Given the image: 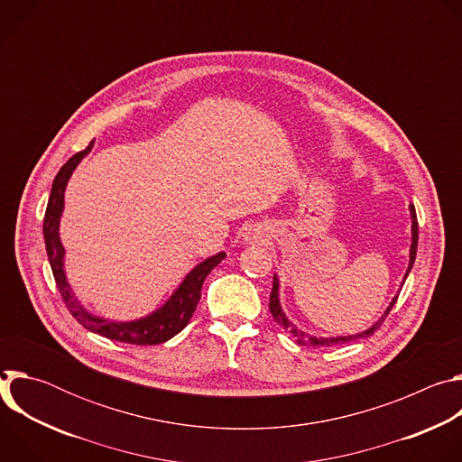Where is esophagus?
Segmentation results:
<instances>
[{
    "mask_svg": "<svg viewBox=\"0 0 462 462\" xmlns=\"http://www.w3.org/2000/svg\"><path fill=\"white\" fill-rule=\"evenodd\" d=\"M269 230L263 225H252L243 232V241L248 245H259L263 241H267Z\"/></svg>",
    "mask_w": 462,
    "mask_h": 462,
    "instance_id": "esophagus-1",
    "label": "esophagus"
}]
</instances>
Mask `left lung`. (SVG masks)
I'll return each instance as SVG.
<instances>
[{
    "label": "left lung",
    "instance_id": "left-lung-1",
    "mask_svg": "<svg viewBox=\"0 0 462 462\" xmlns=\"http://www.w3.org/2000/svg\"><path fill=\"white\" fill-rule=\"evenodd\" d=\"M410 217H411V245H410V263H408V271H406V274H404V280H402V283H401V289H402V285H404V282H406V278L410 276V273H411V269H413V263H415V257H417V241H419V223H417V214H415V207L413 205H410ZM399 289V291H401ZM397 298H399V292H397V296H394L393 300H391V303L387 305V309L383 310V314L371 325V327H367L365 331H362V333H355V335H347V337H331V338H323V337H319V338H316V337H312V335H307L305 331H301L300 327H296L289 318H287V314L283 312V309H282V303H280V278H278V274H274V283H273V292H271V303H269V307H271V312H273V318L276 319V323L282 327V328H285V331L289 333V337L298 344V346H312V347H318V346H335V344H347V342H355V340H360V338H367V337H371L376 328L382 325V321L385 319V316H387V312L391 310V307L394 305V301H397Z\"/></svg>",
    "mask_w": 462,
    "mask_h": 462
}]
</instances>
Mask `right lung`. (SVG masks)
I'll list each match as a JSON object with an SVG mask.
<instances>
[{
  "label": "right lung",
  "mask_w": 462,
  "mask_h": 462,
  "mask_svg": "<svg viewBox=\"0 0 462 462\" xmlns=\"http://www.w3.org/2000/svg\"><path fill=\"white\" fill-rule=\"evenodd\" d=\"M95 143H91L84 152L73 155L68 162H65L58 175L52 180L51 195H49V203L45 210V219H43V239H45V248L49 255L51 269L54 274V282L58 285V291L68 305L69 312L73 318L84 325L88 331L97 333L104 338L115 340V342H124V344H134V346H157L164 344L175 335H179L182 328L188 325L189 318L193 316L197 303L201 300V287L207 276L219 265V263L225 259V252H217L205 261H201L199 265H195L184 280L179 283V287L173 291V294L153 312L137 318V319H129V321H116L109 318L97 316L89 312L77 294L71 289V283L65 276V248L60 241V219L63 214V193L65 188H68V182L77 170V166L82 162V159L91 152Z\"/></svg>",
  "instance_id": "obj_1"
}]
</instances>
